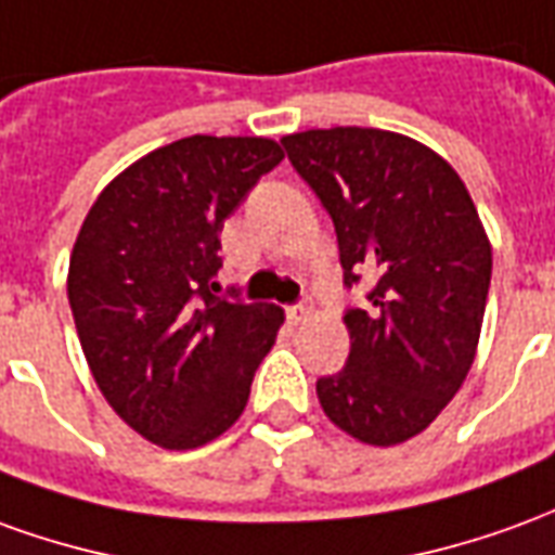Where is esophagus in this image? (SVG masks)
I'll return each mask as SVG.
<instances>
[{"instance_id":"esophagus-1","label":"esophagus","mask_w":555,"mask_h":555,"mask_svg":"<svg viewBox=\"0 0 555 555\" xmlns=\"http://www.w3.org/2000/svg\"><path fill=\"white\" fill-rule=\"evenodd\" d=\"M288 318L294 321V324H304L306 318H309V306H306V304L288 306Z\"/></svg>"}]
</instances>
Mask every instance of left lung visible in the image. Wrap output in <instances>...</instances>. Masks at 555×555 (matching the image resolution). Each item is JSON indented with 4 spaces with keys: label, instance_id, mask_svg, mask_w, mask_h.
<instances>
[{
    "label": "left lung",
    "instance_id": "left-lung-1",
    "mask_svg": "<svg viewBox=\"0 0 555 555\" xmlns=\"http://www.w3.org/2000/svg\"><path fill=\"white\" fill-rule=\"evenodd\" d=\"M294 170L331 212L351 351L318 378L321 409L348 436L390 448L433 424L466 382L478 348L493 251L456 170L429 146L382 129L282 138Z\"/></svg>",
    "mask_w": 555,
    "mask_h": 555
}]
</instances>
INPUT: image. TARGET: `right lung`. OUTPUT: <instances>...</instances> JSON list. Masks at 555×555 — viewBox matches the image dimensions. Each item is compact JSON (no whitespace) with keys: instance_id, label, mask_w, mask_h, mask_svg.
<instances>
[{"instance_id":"obj_1","label":"right lung","mask_w":555,"mask_h":555,"mask_svg":"<svg viewBox=\"0 0 555 555\" xmlns=\"http://www.w3.org/2000/svg\"><path fill=\"white\" fill-rule=\"evenodd\" d=\"M267 138L192 134L138 158L77 234L68 304L95 385L126 424L192 451L237 421L282 309L219 297L222 224L282 162Z\"/></svg>"}]
</instances>
